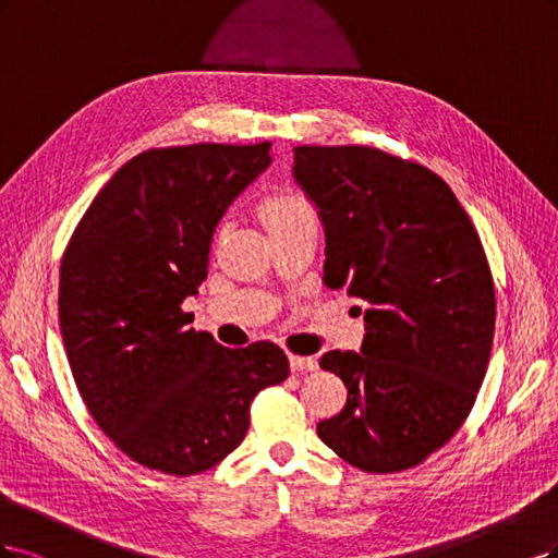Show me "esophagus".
Listing matches in <instances>:
<instances>
[{
	"mask_svg": "<svg viewBox=\"0 0 558 558\" xmlns=\"http://www.w3.org/2000/svg\"><path fill=\"white\" fill-rule=\"evenodd\" d=\"M290 366L294 373H303V371H315L317 368V362L313 356H299V354H292L290 356Z\"/></svg>",
	"mask_w": 558,
	"mask_h": 558,
	"instance_id": "1",
	"label": "esophagus"
}]
</instances>
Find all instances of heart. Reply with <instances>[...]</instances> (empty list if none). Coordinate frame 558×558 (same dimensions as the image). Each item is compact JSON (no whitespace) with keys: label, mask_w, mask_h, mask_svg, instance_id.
<instances>
[{"label":"heart","mask_w":558,"mask_h":558,"mask_svg":"<svg viewBox=\"0 0 558 558\" xmlns=\"http://www.w3.org/2000/svg\"><path fill=\"white\" fill-rule=\"evenodd\" d=\"M262 215L268 231H287L303 225H317V210L299 192H280L266 199L262 206Z\"/></svg>","instance_id":"1"}]
</instances>
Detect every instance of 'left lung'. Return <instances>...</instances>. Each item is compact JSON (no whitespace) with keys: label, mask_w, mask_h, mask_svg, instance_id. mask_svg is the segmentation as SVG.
I'll return each instance as SVG.
<instances>
[{"label":"left lung","mask_w":558,"mask_h":558,"mask_svg":"<svg viewBox=\"0 0 558 558\" xmlns=\"http://www.w3.org/2000/svg\"><path fill=\"white\" fill-rule=\"evenodd\" d=\"M294 178L325 222L322 280L366 301L362 352L319 359L348 401L317 436L364 473L415 469L471 415L489 366L496 287L480 233L438 173L371 146H299Z\"/></svg>","instance_id":"obj_1"}]
</instances>
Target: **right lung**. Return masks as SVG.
<instances>
[{"label": "right lung", "instance_id": "1", "mask_svg": "<svg viewBox=\"0 0 558 558\" xmlns=\"http://www.w3.org/2000/svg\"><path fill=\"white\" fill-rule=\"evenodd\" d=\"M268 153V141L141 153L66 243L58 305L71 373L99 428L146 469H213L245 438L257 393L290 375L276 343L225 348L183 311L208 276L215 227Z\"/></svg>", "mask_w": 558, "mask_h": 558}]
</instances>
